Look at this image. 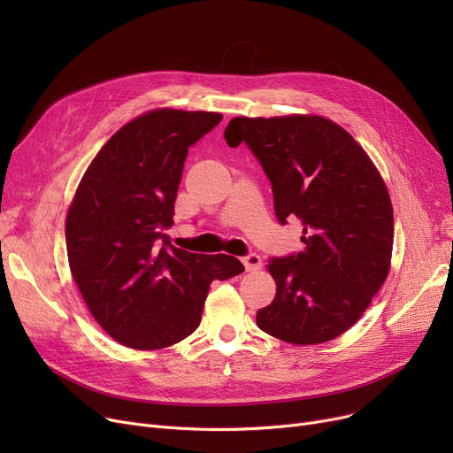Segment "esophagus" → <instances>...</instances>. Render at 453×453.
Here are the masks:
<instances>
[{
  "label": "esophagus",
  "mask_w": 453,
  "mask_h": 453,
  "mask_svg": "<svg viewBox=\"0 0 453 453\" xmlns=\"http://www.w3.org/2000/svg\"><path fill=\"white\" fill-rule=\"evenodd\" d=\"M242 263L248 272H255L263 266V260H260V257L257 253H248L246 257H242Z\"/></svg>",
  "instance_id": "obj_1"
}]
</instances>
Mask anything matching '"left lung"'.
<instances>
[{
	"label": "left lung",
	"instance_id": "8db88e82",
	"mask_svg": "<svg viewBox=\"0 0 453 453\" xmlns=\"http://www.w3.org/2000/svg\"><path fill=\"white\" fill-rule=\"evenodd\" d=\"M224 137L258 159L279 224L303 226L304 248L270 258L277 294L257 312L258 328L296 345L338 338L389 273L395 229L382 176L349 132L318 115L234 117Z\"/></svg>",
	"mask_w": 453,
	"mask_h": 453
}]
</instances>
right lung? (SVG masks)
I'll return each mask as SVG.
<instances>
[{
	"instance_id": "1",
	"label": "right lung",
	"mask_w": 453,
	"mask_h": 453,
	"mask_svg": "<svg viewBox=\"0 0 453 453\" xmlns=\"http://www.w3.org/2000/svg\"><path fill=\"white\" fill-rule=\"evenodd\" d=\"M220 113L154 110L113 134L67 211L69 268L93 318L130 349H163L198 328L212 280L244 272L231 255L171 244L183 163Z\"/></svg>"
}]
</instances>
